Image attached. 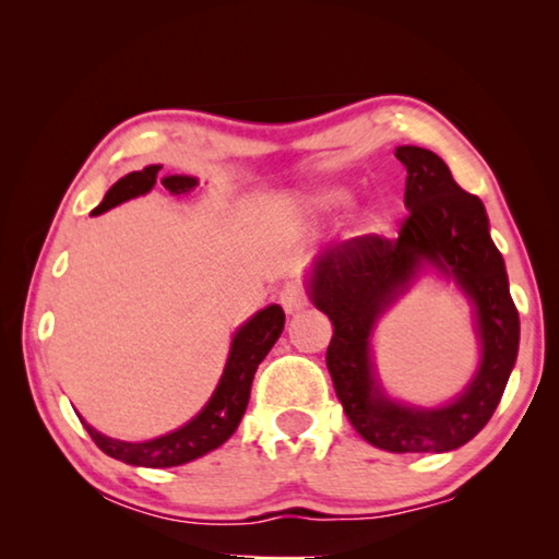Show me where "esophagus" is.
Returning <instances> with one entry per match:
<instances>
[{"mask_svg": "<svg viewBox=\"0 0 559 559\" xmlns=\"http://www.w3.org/2000/svg\"><path fill=\"white\" fill-rule=\"evenodd\" d=\"M278 302L283 306V310H286V313H298V310L308 306V293L298 281H290L278 290Z\"/></svg>", "mask_w": 559, "mask_h": 559, "instance_id": "34e87169", "label": "esophagus"}]
</instances>
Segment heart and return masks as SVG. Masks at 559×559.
<instances>
[{"label":"heart","instance_id":"heart-1","mask_svg":"<svg viewBox=\"0 0 559 559\" xmlns=\"http://www.w3.org/2000/svg\"><path fill=\"white\" fill-rule=\"evenodd\" d=\"M345 202H347V194L337 192V189H333V192L320 194V204H323V206H343Z\"/></svg>","mask_w":559,"mask_h":559}]
</instances>
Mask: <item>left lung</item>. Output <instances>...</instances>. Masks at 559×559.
<instances>
[{"mask_svg":"<svg viewBox=\"0 0 559 559\" xmlns=\"http://www.w3.org/2000/svg\"><path fill=\"white\" fill-rule=\"evenodd\" d=\"M404 204L409 214L396 239L367 234L335 243L316 261L310 298L333 323L328 370L337 400L359 437L392 453L459 449L486 427L506 392L520 343V318L508 273L488 234L476 194L456 185L431 150L402 145ZM424 262L456 280L477 306L485 359L469 390L439 411H412L379 392L369 362V333L381 310Z\"/></svg>","mask_w":559,"mask_h":559,"instance_id":"obj_1","label":"left lung"}]
</instances>
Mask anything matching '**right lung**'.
<instances>
[{"mask_svg": "<svg viewBox=\"0 0 559 559\" xmlns=\"http://www.w3.org/2000/svg\"><path fill=\"white\" fill-rule=\"evenodd\" d=\"M159 169H163L159 165H150L145 169H140V173H130L118 179V182L108 189L106 197H103V202L93 210V214H103L120 202L150 192L159 179ZM163 185L173 194H185L197 185V179L173 175L163 177ZM283 325H286V313H283V308L269 306L259 310V313L234 335L231 353L229 359H226L222 380L216 384V392L212 394V400L206 402L204 409L197 414L192 421L185 424L182 429L165 433V437L153 441L128 443L103 437L96 429H91L86 421H83V427H86L91 439L96 441V447L103 453H108V456L118 461H126L130 466L169 468L182 466L187 461L204 456V453H210L212 449L222 447V443L236 431V427H239L246 404H249L251 382L253 374H257V367L261 365V359L269 355V349L276 345V340L283 333Z\"/></svg>", "mask_w": 559, "mask_h": 559, "instance_id": "add662e5", "label": "right lung"}]
</instances>
